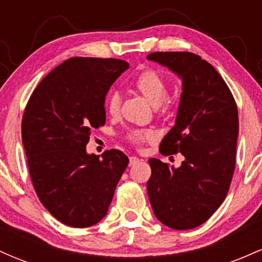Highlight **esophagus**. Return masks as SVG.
Masks as SVG:
<instances>
[{
    "instance_id": "obj_1",
    "label": "esophagus",
    "mask_w": 262,
    "mask_h": 262,
    "mask_svg": "<svg viewBox=\"0 0 262 262\" xmlns=\"http://www.w3.org/2000/svg\"><path fill=\"white\" fill-rule=\"evenodd\" d=\"M139 160L140 159L137 158V156H130V158H129V165H130V166H133V165L137 164V162H139Z\"/></svg>"
}]
</instances>
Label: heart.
Listing matches in <instances>:
<instances>
[{"instance_id":"b5f03b06","label":"heart","mask_w":262,"mask_h":262,"mask_svg":"<svg viewBox=\"0 0 262 262\" xmlns=\"http://www.w3.org/2000/svg\"><path fill=\"white\" fill-rule=\"evenodd\" d=\"M134 91L143 96L150 104L165 113L170 107V100L166 97L169 91L167 81L159 71L148 69L138 75L132 82ZM106 110L112 117H117L121 112V95L118 91H111L106 98ZM129 143L140 148L146 141L154 140L155 135L148 129H133L125 135Z\"/></svg>"}]
</instances>
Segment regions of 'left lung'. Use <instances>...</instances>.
<instances>
[{
	"instance_id": "8db88e82",
	"label": "left lung",
	"mask_w": 262,
	"mask_h": 262,
	"mask_svg": "<svg viewBox=\"0 0 262 262\" xmlns=\"http://www.w3.org/2000/svg\"><path fill=\"white\" fill-rule=\"evenodd\" d=\"M146 58L182 79L176 123L159 151L185 156L179 169L150 159L148 196L162 224L176 230L193 229L212 217L229 191L236 162L237 107L223 77L200 55L155 52Z\"/></svg>"
}]
</instances>
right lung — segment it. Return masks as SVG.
I'll use <instances>...</instances> for the list:
<instances>
[{
  "mask_svg": "<svg viewBox=\"0 0 262 262\" xmlns=\"http://www.w3.org/2000/svg\"><path fill=\"white\" fill-rule=\"evenodd\" d=\"M129 68L121 59L70 58L32 92L22 118V141L35 193L54 218L87 228L107 214L128 156L118 149L87 155L95 128L106 123L104 98Z\"/></svg>",
  "mask_w": 262,
  "mask_h": 262,
  "instance_id": "right-lung-1",
  "label": "right lung"
}]
</instances>
